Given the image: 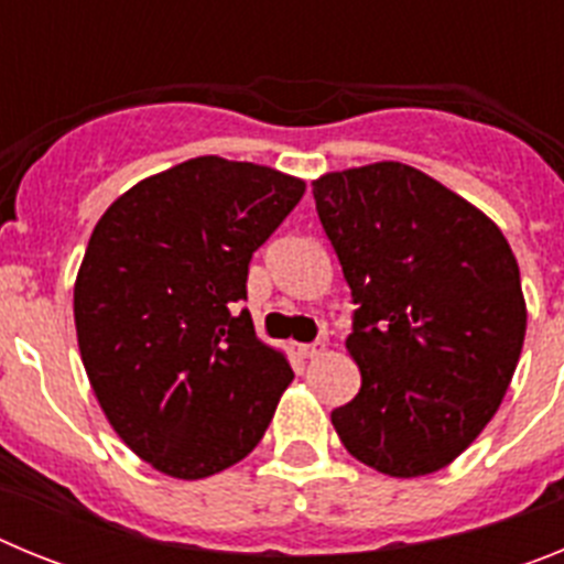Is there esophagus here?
Masks as SVG:
<instances>
[{"label": "esophagus", "instance_id": "obj_1", "mask_svg": "<svg viewBox=\"0 0 564 564\" xmlns=\"http://www.w3.org/2000/svg\"><path fill=\"white\" fill-rule=\"evenodd\" d=\"M325 352V344L313 341V344H299V356L302 358H316Z\"/></svg>", "mask_w": 564, "mask_h": 564}]
</instances>
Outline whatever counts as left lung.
<instances>
[{"mask_svg": "<svg viewBox=\"0 0 564 564\" xmlns=\"http://www.w3.org/2000/svg\"><path fill=\"white\" fill-rule=\"evenodd\" d=\"M350 285L361 390L333 410L344 449L390 477L432 475L500 406L525 338L520 268L500 228L403 163L313 183Z\"/></svg>", "mask_w": 564, "mask_h": 564, "instance_id": "obj_1", "label": "left lung"}]
</instances>
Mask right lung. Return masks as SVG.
Wrapping results in <instances>:
<instances>
[{
  "label": "right lung",
  "mask_w": 564,
  "mask_h": 564,
  "mask_svg": "<svg viewBox=\"0 0 564 564\" xmlns=\"http://www.w3.org/2000/svg\"><path fill=\"white\" fill-rule=\"evenodd\" d=\"M305 183L194 158L104 212L76 279V333L104 415L158 471L200 480L253 452L293 381L257 338L251 257Z\"/></svg>",
  "instance_id": "right-lung-1"
}]
</instances>
